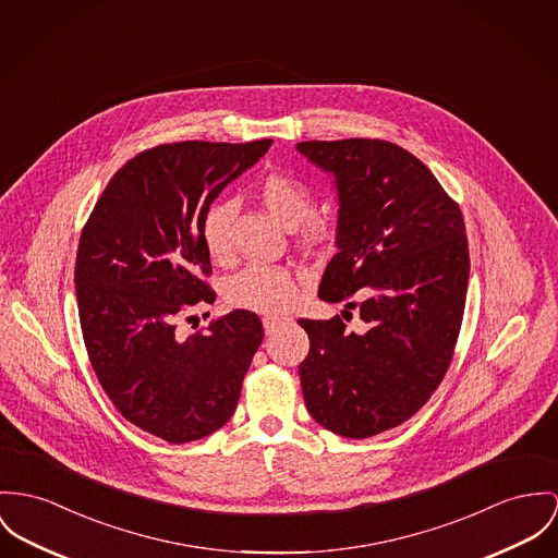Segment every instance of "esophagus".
I'll use <instances>...</instances> for the list:
<instances>
[{
  "label": "esophagus",
  "instance_id": "obj_1",
  "mask_svg": "<svg viewBox=\"0 0 558 558\" xmlns=\"http://www.w3.org/2000/svg\"><path fill=\"white\" fill-rule=\"evenodd\" d=\"M280 325H284V318H278V316H265V318H263L265 333H274Z\"/></svg>",
  "mask_w": 558,
  "mask_h": 558
}]
</instances>
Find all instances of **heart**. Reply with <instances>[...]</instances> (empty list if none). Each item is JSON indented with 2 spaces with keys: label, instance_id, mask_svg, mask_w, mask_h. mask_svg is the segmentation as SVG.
<instances>
[{
  "label": "heart",
  "instance_id": "1",
  "mask_svg": "<svg viewBox=\"0 0 558 558\" xmlns=\"http://www.w3.org/2000/svg\"><path fill=\"white\" fill-rule=\"evenodd\" d=\"M258 204L265 213L287 229H300L307 246H325L336 238V222L327 215H316L314 191L307 182L291 173H269L257 189ZM233 202H216L202 222V240L208 255L222 263L231 257ZM225 300L233 307L260 314H282L298 300V278L280 265L251 263L227 280Z\"/></svg>",
  "mask_w": 558,
  "mask_h": 558
}]
</instances>
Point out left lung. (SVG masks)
<instances>
[{"label":"left lung","mask_w":558,"mask_h":558,"mask_svg":"<svg viewBox=\"0 0 558 558\" xmlns=\"http://www.w3.org/2000/svg\"><path fill=\"white\" fill-rule=\"evenodd\" d=\"M298 148L336 175L340 195V253L318 298L363 320L350 331L340 316L301 318L303 401L320 427L365 439L412 418L452 363L470 280L465 220L429 168L392 142Z\"/></svg>","instance_id":"obj_1"}]
</instances>
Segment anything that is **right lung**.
Wrapping results in <instances>:
<instances>
[{
	"label": "right lung",
	"instance_id": "1",
	"mask_svg": "<svg viewBox=\"0 0 558 558\" xmlns=\"http://www.w3.org/2000/svg\"><path fill=\"white\" fill-rule=\"evenodd\" d=\"M269 146L191 140L142 150L83 227L74 282L93 372L123 418L170 444L202 439L233 416L263 342L248 310L186 338L178 325L216 300L204 216Z\"/></svg>",
	"mask_w": 558,
	"mask_h": 558
}]
</instances>
